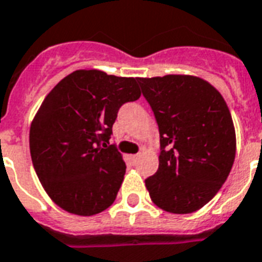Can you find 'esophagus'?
<instances>
[{
	"mask_svg": "<svg viewBox=\"0 0 262 262\" xmlns=\"http://www.w3.org/2000/svg\"><path fill=\"white\" fill-rule=\"evenodd\" d=\"M138 157H140V155H133V156H132V159H133V161H137Z\"/></svg>",
	"mask_w": 262,
	"mask_h": 262,
	"instance_id": "34e87169",
	"label": "esophagus"
}]
</instances>
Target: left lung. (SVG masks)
<instances>
[{"label":"left lung","instance_id":"left-lung-1","mask_svg":"<svg viewBox=\"0 0 262 262\" xmlns=\"http://www.w3.org/2000/svg\"><path fill=\"white\" fill-rule=\"evenodd\" d=\"M160 133L159 169L145 179L150 199L190 214L215 196L235 157L230 110L220 91L191 75L137 78Z\"/></svg>","mask_w":262,"mask_h":262}]
</instances>
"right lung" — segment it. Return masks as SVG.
<instances>
[{
  "label": "right lung",
  "mask_w": 262,
  "mask_h": 262,
  "mask_svg": "<svg viewBox=\"0 0 262 262\" xmlns=\"http://www.w3.org/2000/svg\"><path fill=\"white\" fill-rule=\"evenodd\" d=\"M140 95L137 78L78 70L42 101L29 149L40 183L59 207L90 216L116 201L126 165L109 145L112 127L121 106Z\"/></svg>",
  "instance_id": "1"
}]
</instances>
